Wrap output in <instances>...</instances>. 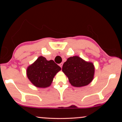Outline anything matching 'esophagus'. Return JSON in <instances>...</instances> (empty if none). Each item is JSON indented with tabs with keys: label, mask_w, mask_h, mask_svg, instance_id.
<instances>
[{
	"label": "esophagus",
	"mask_w": 122,
	"mask_h": 122,
	"mask_svg": "<svg viewBox=\"0 0 122 122\" xmlns=\"http://www.w3.org/2000/svg\"><path fill=\"white\" fill-rule=\"evenodd\" d=\"M59 66H60V67L61 68L62 67V66H63V63H60V64H59Z\"/></svg>",
	"instance_id": "esophagus-1"
}]
</instances>
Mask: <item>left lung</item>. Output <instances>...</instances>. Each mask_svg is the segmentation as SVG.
<instances>
[{
  "label": "left lung",
  "mask_w": 122,
  "mask_h": 122,
  "mask_svg": "<svg viewBox=\"0 0 122 122\" xmlns=\"http://www.w3.org/2000/svg\"><path fill=\"white\" fill-rule=\"evenodd\" d=\"M62 71L72 86L81 87L89 84L94 78V65L77 56L69 57L63 63Z\"/></svg>",
  "instance_id": "8db88e82"
}]
</instances>
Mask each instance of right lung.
Segmentation results:
<instances>
[{
  "label": "right lung",
  "mask_w": 122,
  "mask_h": 122,
  "mask_svg": "<svg viewBox=\"0 0 122 122\" xmlns=\"http://www.w3.org/2000/svg\"><path fill=\"white\" fill-rule=\"evenodd\" d=\"M60 70V67L53 60L47 61L40 56L27 68V76L36 86L46 88L50 86L54 76Z\"/></svg>",
  "instance_id": "obj_1"
}]
</instances>
